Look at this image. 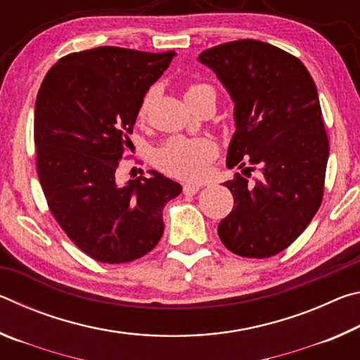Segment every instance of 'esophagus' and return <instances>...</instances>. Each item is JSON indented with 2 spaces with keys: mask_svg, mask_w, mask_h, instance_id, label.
Masks as SVG:
<instances>
[{
  "mask_svg": "<svg viewBox=\"0 0 360 360\" xmlns=\"http://www.w3.org/2000/svg\"><path fill=\"white\" fill-rule=\"evenodd\" d=\"M200 188H202V184H191V182H188V184H184L182 191H184L186 195H195Z\"/></svg>",
  "mask_w": 360,
  "mask_h": 360,
  "instance_id": "esophagus-1",
  "label": "esophagus"
}]
</instances>
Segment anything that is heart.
<instances>
[{
    "label": "heart",
    "instance_id": "obj_1",
    "mask_svg": "<svg viewBox=\"0 0 360 360\" xmlns=\"http://www.w3.org/2000/svg\"><path fill=\"white\" fill-rule=\"evenodd\" d=\"M158 92L157 85L150 87L143 96L138 109L139 117H144L150 106L152 100ZM214 94V89L205 82H191L186 87V101L192 105L202 96ZM219 148L211 138H172L169 141L157 150V167L173 178L184 181L202 179L208 172L210 163L217 157Z\"/></svg>",
    "mask_w": 360,
    "mask_h": 360
}]
</instances>
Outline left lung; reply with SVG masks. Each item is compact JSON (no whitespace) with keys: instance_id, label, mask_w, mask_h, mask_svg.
Masks as SVG:
<instances>
[{"instance_id":"obj_1","label":"left lung","mask_w":360,"mask_h":360,"mask_svg":"<svg viewBox=\"0 0 360 360\" xmlns=\"http://www.w3.org/2000/svg\"><path fill=\"white\" fill-rule=\"evenodd\" d=\"M198 62L235 103L227 167L261 172L254 183L240 173L224 182L235 205L219 224V238L241 257H271L302 235L324 195L328 139L318 89L300 60L268 42H225Z\"/></svg>"}]
</instances>
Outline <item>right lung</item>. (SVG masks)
<instances>
[{
  "mask_svg": "<svg viewBox=\"0 0 360 360\" xmlns=\"http://www.w3.org/2000/svg\"><path fill=\"white\" fill-rule=\"evenodd\" d=\"M176 52L103 46L52 66L34 105L36 167L51 212L96 262L125 264L157 246L163 208L182 187L150 169L119 184L115 169L143 96Z\"/></svg>",
  "mask_w": 360,
  "mask_h": 360,
  "instance_id": "obj_1",
  "label": "right lung"
}]
</instances>
